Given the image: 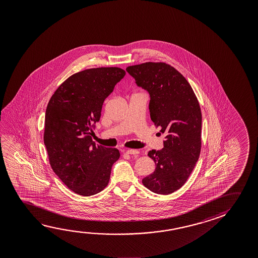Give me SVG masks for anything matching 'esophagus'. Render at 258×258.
Instances as JSON below:
<instances>
[{
	"instance_id": "34e87169",
	"label": "esophagus",
	"mask_w": 258,
	"mask_h": 258,
	"mask_svg": "<svg viewBox=\"0 0 258 258\" xmlns=\"http://www.w3.org/2000/svg\"><path fill=\"white\" fill-rule=\"evenodd\" d=\"M126 153H127V155H134V156L140 154V152L138 150H136V149H128V150L126 151Z\"/></svg>"
}]
</instances>
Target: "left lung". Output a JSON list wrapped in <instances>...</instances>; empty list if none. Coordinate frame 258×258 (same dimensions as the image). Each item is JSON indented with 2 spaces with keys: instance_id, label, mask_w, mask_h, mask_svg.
I'll use <instances>...</instances> for the list:
<instances>
[{
  "instance_id": "left-lung-1",
  "label": "left lung",
  "mask_w": 258,
  "mask_h": 258,
  "mask_svg": "<svg viewBox=\"0 0 258 258\" xmlns=\"http://www.w3.org/2000/svg\"><path fill=\"white\" fill-rule=\"evenodd\" d=\"M126 70L150 94V117L165 133L164 148L148 151L156 168L142 182L155 194L170 195L185 183L200 156L202 111L198 99L185 77L169 63L146 62Z\"/></svg>"
}]
</instances>
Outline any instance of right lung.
Masks as SVG:
<instances>
[{
    "label": "right lung",
    "instance_id": "obj_1",
    "mask_svg": "<svg viewBox=\"0 0 258 258\" xmlns=\"http://www.w3.org/2000/svg\"><path fill=\"white\" fill-rule=\"evenodd\" d=\"M126 72L119 68L85 69L69 76L55 90L45 116L44 143L51 167L74 192L91 196L110 181L117 148L93 141V126L102 104Z\"/></svg>",
    "mask_w": 258,
    "mask_h": 258
}]
</instances>
